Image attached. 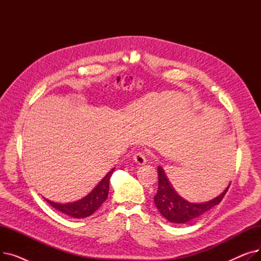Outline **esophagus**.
<instances>
[{
    "mask_svg": "<svg viewBox=\"0 0 261 261\" xmlns=\"http://www.w3.org/2000/svg\"><path fill=\"white\" fill-rule=\"evenodd\" d=\"M133 160L136 164H139V165H144V164L147 162V159H146V154L143 152V151H139L136 152L133 156Z\"/></svg>",
    "mask_w": 261,
    "mask_h": 261,
    "instance_id": "34e87169",
    "label": "esophagus"
}]
</instances>
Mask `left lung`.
<instances>
[{
    "label": "left lung",
    "instance_id": "1",
    "mask_svg": "<svg viewBox=\"0 0 261 261\" xmlns=\"http://www.w3.org/2000/svg\"><path fill=\"white\" fill-rule=\"evenodd\" d=\"M159 188L154 196V203L159 212L172 223H187L194 219L207 213L224 198L230 183L222 194L205 203H191L176 194L162 167H158Z\"/></svg>",
    "mask_w": 261,
    "mask_h": 261
}]
</instances>
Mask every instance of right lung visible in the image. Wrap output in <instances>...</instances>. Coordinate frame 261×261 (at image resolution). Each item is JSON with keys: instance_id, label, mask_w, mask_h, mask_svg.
<instances>
[{"instance_id": "right-lung-1", "label": "right lung", "mask_w": 261, "mask_h": 261, "mask_svg": "<svg viewBox=\"0 0 261 261\" xmlns=\"http://www.w3.org/2000/svg\"><path fill=\"white\" fill-rule=\"evenodd\" d=\"M114 170L115 168H113L111 171H109L103 179L98 183V185L96 186L89 195H87L81 200L66 204L56 203L47 199L45 200L54 208H56L59 212L70 217L77 219L89 217L97 211L101 206V204L107 200L109 193V181Z\"/></svg>"}]
</instances>
